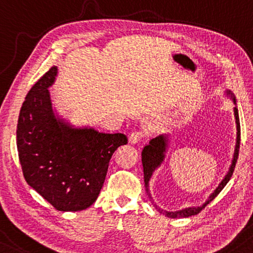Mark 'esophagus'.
Returning <instances> with one entry per match:
<instances>
[{
	"label": "esophagus",
	"instance_id": "esophagus-1",
	"mask_svg": "<svg viewBox=\"0 0 253 253\" xmlns=\"http://www.w3.org/2000/svg\"><path fill=\"white\" fill-rule=\"evenodd\" d=\"M146 132L142 129H139V130H135V132H133L132 134L129 135V142L134 144V143H137L139 141H141L143 139L144 136H146Z\"/></svg>",
	"mask_w": 253,
	"mask_h": 253
}]
</instances>
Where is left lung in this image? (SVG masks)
I'll return each instance as SVG.
<instances>
[{"mask_svg":"<svg viewBox=\"0 0 253 253\" xmlns=\"http://www.w3.org/2000/svg\"><path fill=\"white\" fill-rule=\"evenodd\" d=\"M235 117H236V124H237V142H236V149H235V154H234V160H232V164L230 167V170L227 173V176L224 177V179L221 181L220 185H218L216 190H215L213 193L211 194L210 199L206 201V204H204L201 207H192V208H186V210L179 211H163L160 208L156 210L160 211L161 214H166L168 217H172V218H179V217H188L192 216V215H197L198 213H200L201 211L204 210L205 207L207 206L208 204L211 203V200L215 199V197L220 193V192L223 190V187L227 185V183L230 180V178L234 173L235 167H236V162L238 158V153H240V143H241V125H240V117H238V110L235 107ZM166 148H167V140L163 135H160L157 137H155L149 142L148 146L143 148L142 150V166H143V174H144V187H146V192L148 194V197H150L149 193V180L150 177L155 169L160 166L164 158V153H166Z\"/></svg>","mask_w":253,"mask_h":253,"instance_id":"1","label":"left lung"}]
</instances>
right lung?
Instances as JSON below:
<instances>
[{"label": "right lung", "mask_w": 253, "mask_h": 253, "mask_svg": "<svg viewBox=\"0 0 253 253\" xmlns=\"http://www.w3.org/2000/svg\"><path fill=\"white\" fill-rule=\"evenodd\" d=\"M56 70L52 67L26 95L17 124L18 157L26 183L55 210L83 211L98 198L113 153L128 140L56 119L48 92Z\"/></svg>", "instance_id": "obj_1"}]
</instances>
